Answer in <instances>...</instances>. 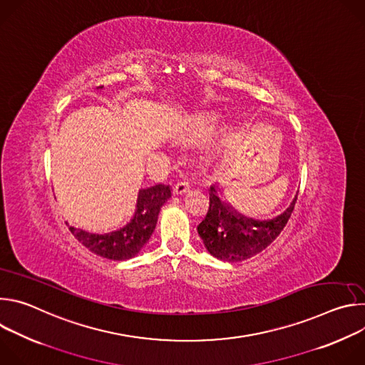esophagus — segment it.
I'll use <instances>...</instances> for the list:
<instances>
[{
    "label": "esophagus",
    "mask_w": 365,
    "mask_h": 365,
    "mask_svg": "<svg viewBox=\"0 0 365 365\" xmlns=\"http://www.w3.org/2000/svg\"><path fill=\"white\" fill-rule=\"evenodd\" d=\"M189 187H190L189 182H187L186 179H182V180H179V182L175 185L173 192H175V195H183V193H186V192L189 190Z\"/></svg>",
    "instance_id": "34e87169"
}]
</instances>
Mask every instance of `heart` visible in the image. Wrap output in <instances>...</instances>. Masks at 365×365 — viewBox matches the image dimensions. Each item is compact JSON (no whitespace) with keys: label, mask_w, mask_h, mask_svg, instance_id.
<instances>
[{"label":"heart","mask_w":365,"mask_h":365,"mask_svg":"<svg viewBox=\"0 0 365 365\" xmlns=\"http://www.w3.org/2000/svg\"><path fill=\"white\" fill-rule=\"evenodd\" d=\"M217 120L218 117L214 114H202L199 117H195L190 125L187 127L186 134L190 137H203L206 134H210L214 130Z\"/></svg>","instance_id":"heart-1"}]
</instances>
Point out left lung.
<instances>
[{"instance_id": "8db88e82", "label": "left lung", "mask_w": 365, "mask_h": 365, "mask_svg": "<svg viewBox=\"0 0 365 365\" xmlns=\"http://www.w3.org/2000/svg\"><path fill=\"white\" fill-rule=\"evenodd\" d=\"M297 195L287 210L269 221H257L238 214L221 199V189L211 186L210 210L197 225L206 250L214 257L228 263H238L267 248L286 227L296 203Z\"/></svg>"}]
</instances>
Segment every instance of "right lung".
<instances>
[{
	"instance_id": "obj_1",
	"label": "right lung",
	"mask_w": 365,
	"mask_h": 365,
	"mask_svg": "<svg viewBox=\"0 0 365 365\" xmlns=\"http://www.w3.org/2000/svg\"><path fill=\"white\" fill-rule=\"evenodd\" d=\"M170 196V187L162 183L141 189L138 192L133 220L121 230L110 234H89L73 227H69V230L75 238L93 254L114 259V262H123V259L137 255L150 240L155 224H158L162 206Z\"/></svg>"
}]
</instances>
